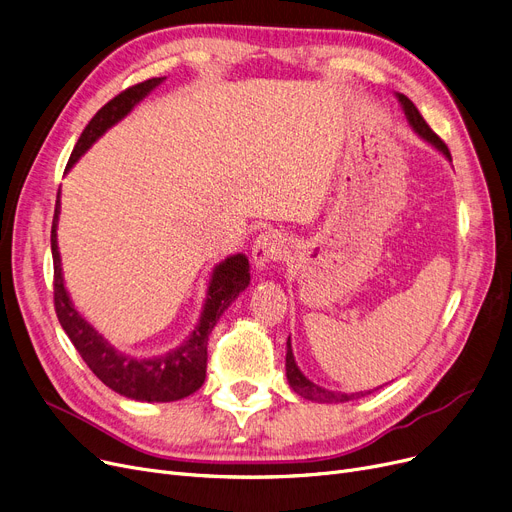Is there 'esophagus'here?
<instances>
[{"label":"esophagus","mask_w":512,"mask_h":512,"mask_svg":"<svg viewBox=\"0 0 512 512\" xmlns=\"http://www.w3.org/2000/svg\"><path fill=\"white\" fill-rule=\"evenodd\" d=\"M285 252V239L279 231H264L256 237L254 248H252V258L256 266H266L269 262L281 260Z\"/></svg>","instance_id":"1"}]
</instances>
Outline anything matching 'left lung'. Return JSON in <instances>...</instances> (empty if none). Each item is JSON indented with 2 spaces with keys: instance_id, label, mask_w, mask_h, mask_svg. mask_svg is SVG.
<instances>
[{
  "instance_id": "1",
  "label": "left lung",
  "mask_w": 512,
  "mask_h": 512,
  "mask_svg": "<svg viewBox=\"0 0 512 512\" xmlns=\"http://www.w3.org/2000/svg\"><path fill=\"white\" fill-rule=\"evenodd\" d=\"M398 100L402 102V106H404V112H406V116H408V120H410V125L415 127V131L423 137V139H427L431 145H435L437 150H440L448 160H452V156H450V150H448V145L442 141V137H437L435 133H433V129L425 123V118L421 116V112L417 110V106L412 104L406 95H398ZM285 371H287V381H289V385L294 387V392H298L300 396H304V398H308V400H316V402H348V400H354V398H360V396H364L362 392H356V394H335V392H329V389H323V387H319V385H314L312 381H308L304 375H302V371L298 369V364H296V360H294V354H291V344H289V339H287V356H285ZM371 394V392H369Z\"/></svg>"
}]
</instances>
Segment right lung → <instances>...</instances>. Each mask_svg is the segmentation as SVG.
<instances>
[{"label": "right lung", "instance_id": "obj_1", "mask_svg": "<svg viewBox=\"0 0 512 512\" xmlns=\"http://www.w3.org/2000/svg\"><path fill=\"white\" fill-rule=\"evenodd\" d=\"M164 77L148 79L127 87L116 97L95 112L89 120V125L83 129L75 150H72L66 170L79 160V156L89 148V145L100 137L106 129H110L120 118L131 112V108L148 95L156 85H160ZM60 214V200H56L54 223H52V256H54V308L58 321L70 342L75 344L81 358L87 362V367L93 375L106 383L120 396H127L141 402H173L187 398L189 394L202 387L206 379V360H208V335L214 329L218 316L225 312L241 289H246L250 283V266L248 258L243 254L229 256L223 264L216 266L214 277L208 287V298L204 304V312L200 316L198 327L193 329L187 342L168 352L164 356L154 358H133L123 352L114 350L106 339L97 333L83 316L72 306L60 269V254L56 241V227Z\"/></svg>", "mask_w": 512, "mask_h": 512}]
</instances>
